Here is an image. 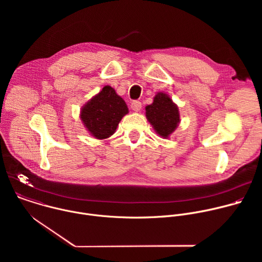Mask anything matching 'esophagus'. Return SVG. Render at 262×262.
Listing matches in <instances>:
<instances>
[{
	"instance_id": "34e87169",
	"label": "esophagus",
	"mask_w": 262,
	"mask_h": 262,
	"mask_svg": "<svg viewBox=\"0 0 262 262\" xmlns=\"http://www.w3.org/2000/svg\"><path fill=\"white\" fill-rule=\"evenodd\" d=\"M130 107L133 108V111L139 112V111L141 110V107H142V103H141V101H139V100H134V101L132 102V104H130Z\"/></svg>"
}]
</instances>
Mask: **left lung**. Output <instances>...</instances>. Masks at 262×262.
Segmentation results:
<instances>
[{"label":"left lung","mask_w":262,"mask_h":262,"mask_svg":"<svg viewBox=\"0 0 262 262\" xmlns=\"http://www.w3.org/2000/svg\"><path fill=\"white\" fill-rule=\"evenodd\" d=\"M146 117L157 133L167 138L179 122L178 107L165 93H158L154 102L146 106Z\"/></svg>","instance_id":"left-lung-1"}]
</instances>
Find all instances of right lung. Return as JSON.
I'll return each mask as SVG.
<instances>
[{
    "instance_id": "add662e5",
    "label": "right lung",
    "mask_w": 262,
    "mask_h": 262,
    "mask_svg": "<svg viewBox=\"0 0 262 262\" xmlns=\"http://www.w3.org/2000/svg\"><path fill=\"white\" fill-rule=\"evenodd\" d=\"M127 113L125 101L113 88L105 86L83 107L81 118L93 137L105 139L114 134Z\"/></svg>"
}]
</instances>
